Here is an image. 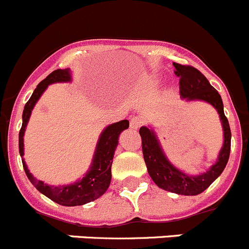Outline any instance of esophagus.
<instances>
[{
  "mask_svg": "<svg viewBox=\"0 0 249 249\" xmlns=\"http://www.w3.org/2000/svg\"><path fill=\"white\" fill-rule=\"evenodd\" d=\"M141 124H142V120H141L140 117H132L131 121H129V127H131L132 129H138L141 127Z\"/></svg>",
  "mask_w": 249,
  "mask_h": 249,
  "instance_id": "obj_1",
  "label": "esophagus"
}]
</instances>
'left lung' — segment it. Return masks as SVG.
Masks as SVG:
<instances>
[{"mask_svg":"<svg viewBox=\"0 0 249 249\" xmlns=\"http://www.w3.org/2000/svg\"><path fill=\"white\" fill-rule=\"evenodd\" d=\"M175 75L180 77V96L185 101H204L216 108L220 116L223 129V144L220 149L216 163L206 172L197 175L186 174L178 169L168 159L163 150L154 128L150 126L141 127L142 149L148 174L160 189L178 195L195 196L206 190L221 175L230 158L231 150V129L229 120L223 112V102L220 93L209 83V80L197 69L189 65L174 63Z\"/></svg>","mask_w":249,"mask_h":249,"instance_id":"8db88e82","label":"left lung"}]
</instances>
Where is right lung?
<instances>
[{"mask_svg":"<svg viewBox=\"0 0 249 249\" xmlns=\"http://www.w3.org/2000/svg\"><path fill=\"white\" fill-rule=\"evenodd\" d=\"M71 70L68 69H58L48 75L43 81H40L36 86V90L32 93L31 99L26 104L22 115V128L19 131L18 137V148H19V154L22 157V163H23L24 172L28 177L29 181L34 185L36 190L53 200L54 202L63 206H80L85 205L88 202L95 201L100 196L104 195L108 189L109 182H111V165L113 161L115 150L118 145V137L124 129L128 128L129 122L127 120L120 121V122L112 123L107 126L101 132L97 141L95 153H93L92 161L88 172L84 174L83 178H80L76 181L67 185H48L42 180H36L29 172L28 166L24 161V132H26L27 124L31 118L32 111L34 106L40 99L47 88L52 84L55 83H71Z\"/></svg>","mask_w":249,"mask_h":249,"instance_id":"add662e5","label":"right lung"}]
</instances>
